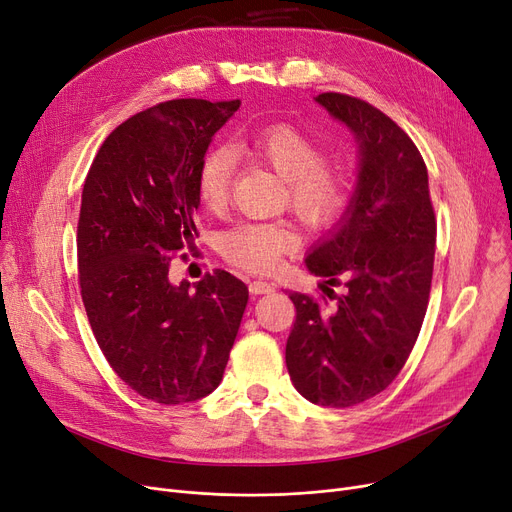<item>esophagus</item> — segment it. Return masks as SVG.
I'll use <instances>...</instances> for the list:
<instances>
[{
    "label": "esophagus",
    "mask_w": 512,
    "mask_h": 512,
    "mask_svg": "<svg viewBox=\"0 0 512 512\" xmlns=\"http://www.w3.org/2000/svg\"><path fill=\"white\" fill-rule=\"evenodd\" d=\"M249 290H251L253 294H270V292L276 290V284L265 282V280H253V282L249 284Z\"/></svg>",
    "instance_id": "obj_1"
}]
</instances>
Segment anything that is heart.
Wrapping results in <instances>:
<instances>
[{"label": "heart", "mask_w": 512, "mask_h": 512, "mask_svg": "<svg viewBox=\"0 0 512 512\" xmlns=\"http://www.w3.org/2000/svg\"><path fill=\"white\" fill-rule=\"evenodd\" d=\"M240 149L261 159L284 178V199L309 228H324L340 218L351 199V180L342 166L324 159V149L307 132L290 124H272L247 134ZM234 157L226 147L203 153L195 186L207 209L226 203ZM299 245V232L286 222H242L220 236V251L242 272H270Z\"/></svg>", "instance_id": "1"}]
</instances>
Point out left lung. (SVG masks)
<instances>
[{"instance_id":"obj_1","label":"left lung","mask_w":512,"mask_h":512,"mask_svg":"<svg viewBox=\"0 0 512 512\" xmlns=\"http://www.w3.org/2000/svg\"><path fill=\"white\" fill-rule=\"evenodd\" d=\"M315 101L351 128L361 168L342 222L305 259L344 292H288L297 319L286 367L307 400L342 409L386 390L413 351L432 288L436 213L425 161L405 130L351 95Z\"/></svg>"}]
</instances>
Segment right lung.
I'll return each instance as SVG.
<instances>
[{"instance_id": "right-lung-1", "label": "right lung", "mask_w": 512, "mask_h": 512, "mask_svg": "<svg viewBox=\"0 0 512 512\" xmlns=\"http://www.w3.org/2000/svg\"><path fill=\"white\" fill-rule=\"evenodd\" d=\"M240 101L172 99L130 116L99 147L83 186L78 284L103 357L134 392L180 405L220 386L249 288L215 270L174 286L193 247L195 174Z\"/></svg>"}]
</instances>
